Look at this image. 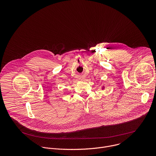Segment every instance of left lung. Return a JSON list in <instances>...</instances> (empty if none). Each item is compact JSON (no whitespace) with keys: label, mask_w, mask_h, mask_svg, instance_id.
<instances>
[{"label":"left lung","mask_w":156,"mask_h":156,"mask_svg":"<svg viewBox=\"0 0 156 156\" xmlns=\"http://www.w3.org/2000/svg\"><path fill=\"white\" fill-rule=\"evenodd\" d=\"M104 88H105V86H103L102 87V90H104Z\"/></svg>","instance_id":"8db88e82"}]
</instances>
